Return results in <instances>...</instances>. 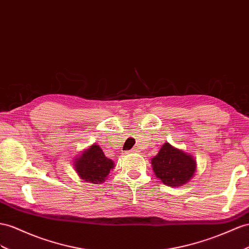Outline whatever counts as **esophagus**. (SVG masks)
<instances>
[{
  "mask_svg": "<svg viewBox=\"0 0 249 249\" xmlns=\"http://www.w3.org/2000/svg\"><path fill=\"white\" fill-rule=\"evenodd\" d=\"M140 150L139 149H137V148H133V149H131V152H139Z\"/></svg>",
  "mask_w": 249,
  "mask_h": 249,
  "instance_id": "obj_1",
  "label": "esophagus"
}]
</instances>
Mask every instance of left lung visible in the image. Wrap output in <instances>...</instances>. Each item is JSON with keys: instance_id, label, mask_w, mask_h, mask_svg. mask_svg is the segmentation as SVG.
Returning <instances> with one entry per match:
<instances>
[{"instance_id": "8db88e82", "label": "left lung", "mask_w": 249, "mask_h": 249, "mask_svg": "<svg viewBox=\"0 0 249 249\" xmlns=\"http://www.w3.org/2000/svg\"><path fill=\"white\" fill-rule=\"evenodd\" d=\"M152 170L165 185L180 187L187 184L196 171L195 158L169 143H164L159 154L151 159Z\"/></svg>"}]
</instances>
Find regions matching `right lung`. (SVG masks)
I'll list each match as a JSON object with an SVG mask.
<instances>
[{
  "label": "right lung",
  "instance_id": "1",
  "mask_svg": "<svg viewBox=\"0 0 249 249\" xmlns=\"http://www.w3.org/2000/svg\"><path fill=\"white\" fill-rule=\"evenodd\" d=\"M73 166L82 180L92 184H102L107 180L114 163L105 157L98 144H92L74 159Z\"/></svg>",
  "mask_w": 249,
  "mask_h": 249
}]
</instances>
